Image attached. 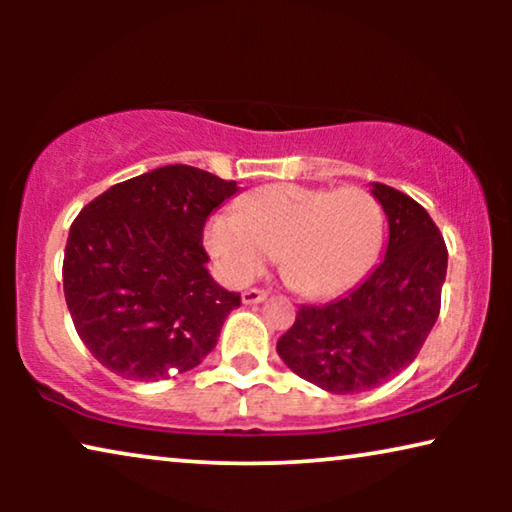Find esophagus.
I'll list each match as a JSON object with an SVG mask.
<instances>
[{"mask_svg": "<svg viewBox=\"0 0 512 512\" xmlns=\"http://www.w3.org/2000/svg\"><path fill=\"white\" fill-rule=\"evenodd\" d=\"M265 298H268V291L265 289H247L242 293V303H247V305H256Z\"/></svg>", "mask_w": 512, "mask_h": 512, "instance_id": "obj_1", "label": "esophagus"}]
</instances>
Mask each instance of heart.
<instances>
[{
    "label": "heart",
    "instance_id": "b5f03b06",
    "mask_svg": "<svg viewBox=\"0 0 512 512\" xmlns=\"http://www.w3.org/2000/svg\"><path fill=\"white\" fill-rule=\"evenodd\" d=\"M207 249L226 279L247 284L270 256L286 284L305 298L352 289L384 244V212L359 186L272 184L240 202V216L219 214L207 226Z\"/></svg>",
    "mask_w": 512,
    "mask_h": 512
}]
</instances>
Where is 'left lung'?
I'll use <instances>...</instances> for the list:
<instances>
[{"mask_svg":"<svg viewBox=\"0 0 512 512\" xmlns=\"http://www.w3.org/2000/svg\"><path fill=\"white\" fill-rule=\"evenodd\" d=\"M389 219L382 263L347 296L303 305L277 340L293 373L331 394L373 389L417 359L440 314L447 247L429 212L387 184H373Z\"/></svg>","mask_w":512,"mask_h":512,"instance_id":"8db88e82","label":"left lung"}]
</instances>
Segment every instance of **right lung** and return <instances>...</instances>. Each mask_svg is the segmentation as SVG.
I'll return each instance as SVG.
<instances>
[{
  "mask_svg": "<svg viewBox=\"0 0 512 512\" xmlns=\"http://www.w3.org/2000/svg\"><path fill=\"white\" fill-rule=\"evenodd\" d=\"M235 181L165 165L97 195L69 228L62 284L74 328L111 373L158 382L216 347L240 293L209 275L207 216Z\"/></svg>",
  "mask_w": 512,
  "mask_h": 512,
  "instance_id": "add662e5",
  "label": "right lung"
}]
</instances>
